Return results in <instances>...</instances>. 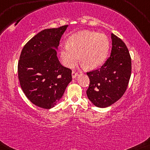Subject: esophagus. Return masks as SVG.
<instances>
[{
  "instance_id": "obj_1",
  "label": "esophagus",
  "mask_w": 150,
  "mask_h": 150,
  "mask_svg": "<svg viewBox=\"0 0 150 150\" xmlns=\"http://www.w3.org/2000/svg\"><path fill=\"white\" fill-rule=\"evenodd\" d=\"M71 76H72V79H76L78 76V73L75 72L74 71H72V73H71Z\"/></svg>"
}]
</instances>
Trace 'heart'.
Returning a JSON list of instances; mask_svg holds the SVG:
<instances>
[{"label": "heart", "mask_w": 150, "mask_h": 150, "mask_svg": "<svg viewBox=\"0 0 150 150\" xmlns=\"http://www.w3.org/2000/svg\"><path fill=\"white\" fill-rule=\"evenodd\" d=\"M110 48L108 37L97 32L83 30L69 37L62 46L60 57L63 64L72 68L79 61L87 69H94L103 64Z\"/></svg>", "instance_id": "1"}]
</instances>
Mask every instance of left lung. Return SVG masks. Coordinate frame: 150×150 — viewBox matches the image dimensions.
I'll return each mask as SVG.
<instances>
[{"instance_id":"1","label":"left lung","mask_w":150,"mask_h":150,"mask_svg":"<svg viewBox=\"0 0 150 150\" xmlns=\"http://www.w3.org/2000/svg\"><path fill=\"white\" fill-rule=\"evenodd\" d=\"M110 56L100 69L87 73L90 80L87 95L99 108L108 107L126 91L131 75L130 55L124 42L111 33Z\"/></svg>"}]
</instances>
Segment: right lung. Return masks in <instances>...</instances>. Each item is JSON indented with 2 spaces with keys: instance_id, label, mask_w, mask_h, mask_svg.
Instances as JSON below:
<instances>
[{
  "instance_id": "add662e5",
  "label": "right lung",
  "mask_w": 150,
  "mask_h": 150,
  "mask_svg": "<svg viewBox=\"0 0 150 150\" xmlns=\"http://www.w3.org/2000/svg\"><path fill=\"white\" fill-rule=\"evenodd\" d=\"M68 25L44 29L28 41L18 61V79L33 104L50 109L58 103L71 81V70L57 55L59 41Z\"/></svg>"
}]
</instances>
